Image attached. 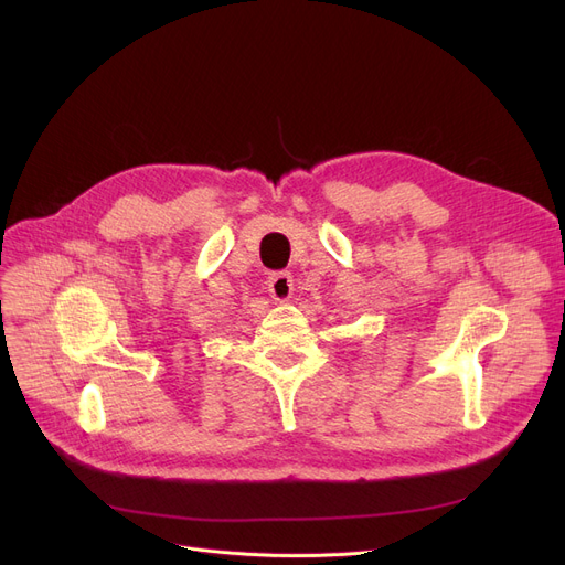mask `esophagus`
<instances>
[{"instance_id":"obj_1","label":"esophagus","mask_w":565,"mask_h":565,"mask_svg":"<svg viewBox=\"0 0 565 565\" xmlns=\"http://www.w3.org/2000/svg\"><path fill=\"white\" fill-rule=\"evenodd\" d=\"M267 288H270V295L275 300L286 302L292 295V277L288 273H277L267 279Z\"/></svg>"}]
</instances>
